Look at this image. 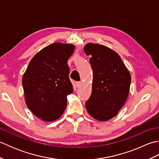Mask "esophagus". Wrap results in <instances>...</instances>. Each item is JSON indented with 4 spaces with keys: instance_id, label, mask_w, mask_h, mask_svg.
I'll return each instance as SVG.
<instances>
[{
    "instance_id": "obj_1",
    "label": "esophagus",
    "mask_w": 159,
    "mask_h": 159,
    "mask_svg": "<svg viewBox=\"0 0 159 159\" xmlns=\"http://www.w3.org/2000/svg\"><path fill=\"white\" fill-rule=\"evenodd\" d=\"M75 85H76V86L77 87H79L81 86V85H82V82L77 81V82H76V83H75Z\"/></svg>"
}]
</instances>
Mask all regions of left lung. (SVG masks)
<instances>
[{
    "instance_id": "1",
    "label": "left lung",
    "mask_w": 159,
    "mask_h": 159,
    "mask_svg": "<svg viewBox=\"0 0 159 159\" xmlns=\"http://www.w3.org/2000/svg\"><path fill=\"white\" fill-rule=\"evenodd\" d=\"M93 70L92 92L85 107L92 117L99 121L113 118L126 102L131 76L122 60L113 50L98 43L84 47Z\"/></svg>"
}]
</instances>
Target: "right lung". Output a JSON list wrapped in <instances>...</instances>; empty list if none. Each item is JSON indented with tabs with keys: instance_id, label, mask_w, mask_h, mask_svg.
I'll return each instance as SVG.
<instances>
[{
	"instance_id": "add662e5",
	"label": "right lung",
	"mask_w": 159,
	"mask_h": 159,
	"mask_svg": "<svg viewBox=\"0 0 159 159\" xmlns=\"http://www.w3.org/2000/svg\"><path fill=\"white\" fill-rule=\"evenodd\" d=\"M74 46L53 43L37 53L22 77L26 104L42 120L51 121L61 116L67 96L73 92L67 60Z\"/></svg>"
}]
</instances>
